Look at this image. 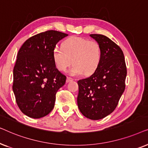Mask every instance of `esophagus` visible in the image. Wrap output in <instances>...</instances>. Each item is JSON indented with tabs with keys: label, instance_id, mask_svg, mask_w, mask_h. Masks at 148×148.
Segmentation results:
<instances>
[{
	"label": "esophagus",
	"instance_id": "obj_1",
	"mask_svg": "<svg viewBox=\"0 0 148 148\" xmlns=\"http://www.w3.org/2000/svg\"><path fill=\"white\" fill-rule=\"evenodd\" d=\"M73 80V79L71 78V77H66V83H69V82H72Z\"/></svg>",
	"mask_w": 148,
	"mask_h": 148
}]
</instances>
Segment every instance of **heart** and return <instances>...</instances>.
Masks as SVG:
<instances>
[{
	"instance_id": "heart-1",
	"label": "heart",
	"mask_w": 148,
	"mask_h": 148,
	"mask_svg": "<svg viewBox=\"0 0 148 148\" xmlns=\"http://www.w3.org/2000/svg\"><path fill=\"white\" fill-rule=\"evenodd\" d=\"M52 58L56 67L60 71H66L71 64H74L69 71L72 75L85 73L90 75L98 68L102 59V49L98 42L72 36L64 40L62 48L55 47Z\"/></svg>"
}]
</instances>
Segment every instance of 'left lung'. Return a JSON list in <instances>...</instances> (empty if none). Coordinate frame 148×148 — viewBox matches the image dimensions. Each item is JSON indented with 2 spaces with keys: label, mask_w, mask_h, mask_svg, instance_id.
Listing matches in <instances>:
<instances>
[{
  "label": "left lung",
  "mask_w": 148,
  "mask_h": 148,
  "mask_svg": "<svg viewBox=\"0 0 148 148\" xmlns=\"http://www.w3.org/2000/svg\"><path fill=\"white\" fill-rule=\"evenodd\" d=\"M90 36L100 44L102 59L90 77L77 82V105L86 118L99 120L111 114L125 88L127 67L124 54L110 38L101 34Z\"/></svg>",
  "instance_id": "left-lung-1"
}]
</instances>
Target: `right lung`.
Masks as SVG:
<instances>
[{
  "label": "right lung",
  "instance_id": "right-lung-1",
  "mask_svg": "<svg viewBox=\"0 0 148 148\" xmlns=\"http://www.w3.org/2000/svg\"><path fill=\"white\" fill-rule=\"evenodd\" d=\"M67 36L54 30L42 32L26 40L18 52L13 90L18 106L26 116L42 118L54 108L56 92L66 77L56 69L52 51Z\"/></svg>",
  "mask_w": 148,
  "mask_h": 148
}]
</instances>
